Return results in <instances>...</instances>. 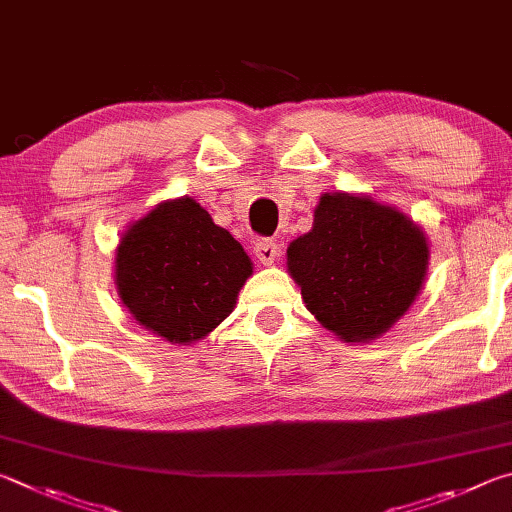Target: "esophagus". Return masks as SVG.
Wrapping results in <instances>:
<instances>
[{
	"instance_id": "34e87169",
	"label": "esophagus",
	"mask_w": 512,
	"mask_h": 512,
	"mask_svg": "<svg viewBox=\"0 0 512 512\" xmlns=\"http://www.w3.org/2000/svg\"><path fill=\"white\" fill-rule=\"evenodd\" d=\"M254 254L263 265H272L279 258V245L272 238H258L254 242Z\"/></svg>"
}]
</instances>
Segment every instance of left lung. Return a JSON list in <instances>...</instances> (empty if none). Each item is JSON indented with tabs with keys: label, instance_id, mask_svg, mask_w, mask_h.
Wrapping results in <instances>:
<instances>
[{
	"label": "left lung",
	"instance_id": "left-lung-1",
	"mask_svg": "<svg viewBox=\"0 0 512 512\" xmlns=\"http://www.w3.org/2000/svg\"><path fill=\"white\" fill-rule=\"evenodd\" d=\"M429 247L396 206L326 193L312 229L288 247V270L306 308L342 342H371L396 324L423 288Z\"/></svg>",
	"mask_w": 512,
	"mask_h": 512
}]
</instances>
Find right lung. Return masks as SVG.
<instances>
[{
	"mask_svg": "<svg viewBox=\"0 0 512 512\" xmlns=\"http://www.w3.org/2000/svg\"><path fill=\"white\" fill-rule=\"evenodd\" d=\"M114 276L139 326L186 346L231 315L251 261L193 197H179L130 224L116 247Z\"/></svg>",
	"mask_w": 512,
	"mask_h": 512,
	"instance_id": "add662e5",
	"label": "right lung"
}]
</instances>
